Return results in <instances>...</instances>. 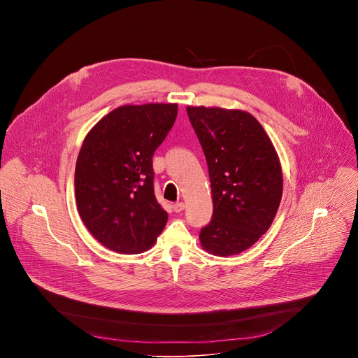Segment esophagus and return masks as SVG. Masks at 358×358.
<instances>
[{"mask_svg": "<svg viewBox=\"0 0 358 358\" xmlns=\"http://www.w3.org/2000/svg\"><path fill=\"white\" fill-rule=\"evenodd\" d=\"M184 208H185V203H184L182 201H180V202H176L174 206H173V210H174L176 213H181Z\"/></svg>", "mask_w": 358, "mask_h": 358, "instance_id": "obj_1", "label": "esophagus"}]
</instances>
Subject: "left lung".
Returning a JSON list of instances; mask_svg holds the SVG:
<instances>
[{
    "mask_svg": "<svg viewBox=\"0 0 358 358\" xmlns=\"http://www.w3.org/2000/svg\"><path fill=\"white\" fill-rule=\"evenodd\" d=\"M206 155L214 213L202 227V248L220 257L236 255L264 235L282 198L276 150L261 123L242 110L187 108Z\"/></svg>",
    "mask_w": 358,
    "mask_h": 358,
    "instance_id": "8db88e82",
    "label": "left lung"
}]
</instances>
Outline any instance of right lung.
<instances>
[{"label": "right lung", "mask_w": 358, "mask_h": 358, "mask_svg": "<svg viewBox=\"0 0 358 358\" xmlns=\"http://www.w3.org/2000/svg\"><path fill=\"white\" fill-rule=\"evenodd\" d=\"M177 105L122 106L86 136L75 169L79 215L103 246L124 255L147 250L169 214L155 195L152 155L177 117Z\"/></svg>", "instance_id": "right-lung-1"}]
</instances>
